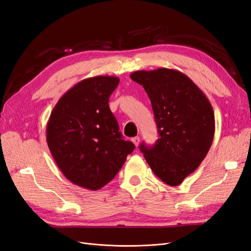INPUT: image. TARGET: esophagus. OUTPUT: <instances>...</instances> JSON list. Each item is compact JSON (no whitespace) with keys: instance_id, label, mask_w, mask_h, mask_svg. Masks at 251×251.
<instances>
[{"instance_id":"34e87169","label":"esophagus","mask_w":251,"mask_h":251,"mask_svg":"<svg viewBox=\"0 0 251 251\" xmlns=\"http://www.w3.org/2000/svg\"><path fill=\"white\" fill-rule=\"evenodd\" d=\"M131 141H132V143L134 144V146H135V147H137L138 145H140V142H141V138H140V137H138V136H135V137H133V138H132V140H131Z\"/></svg>"}]
</instances>
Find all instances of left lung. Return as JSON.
Listing matches in <instances>:
<instances>
[{"instance_id":"obj_1","label":"left lung","mask_w":251,"mask_h":251,"mask_svg":"<svg viewBox=\"0 0 251 251\" xmlns=\"http://www.w3.org/2000/svg\"><path fill=\"white\" fill-rule=\"evenodd\" d=\"M130 78L149 96L159 133L154 146L143 143L141 151L157 177L178 186L199 168L211 148L215 132L212 105L196 83L178 70H138Z\"/></svg>"}]
</instances>
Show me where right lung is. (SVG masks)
<instances>
[{"label":"right lung","instance_id":"1","mask_svg":"<svg viewBox=\"0 0 251 251\" xmlns=\"http://www.w3.org/2000/svg\"><path fill=\"white\" fill-rule=\"evenodd\" d=\"M117 76L82 79L59 99L46 125V142L71 183L98 190L122 168L134 145L124 141L108 106Z\"/></svg>","mask_w":251,"mask_h":251}]
</instances>
